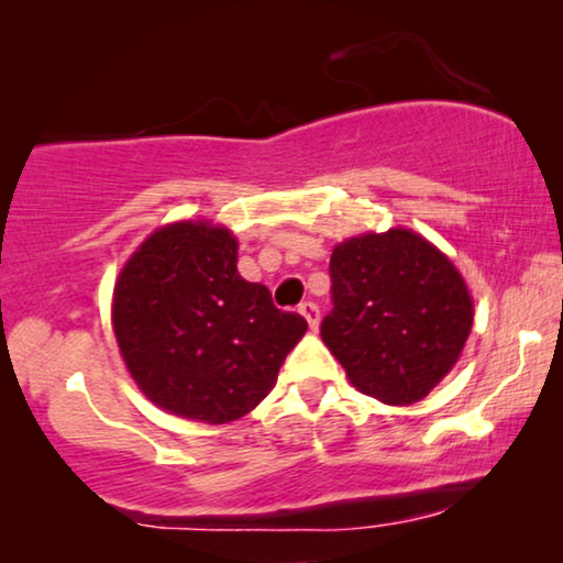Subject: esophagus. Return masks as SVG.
<instances>
[{
    "label": "esophagus",
    "mask_w": 563,
    "mask_h": 563,
    "mask_svg": "<svg viewBox=\"0 0 563 563\" xmlns=\"http://www.w3.org/2000/svg\"><path fill=\"white\" fill-rule=\"evenodd\" d=\"M299 312L305 314L307 325H310L312 330L318 328V322H320V310H318V305H314V302H302V305H299Z\"/></svg>",
    "instance_id": "1"
}]
</instances>
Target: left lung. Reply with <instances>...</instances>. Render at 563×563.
<instances>
[{"label": "left lung", "instance_id": "8db88e82", "mask_svg": "<svg viewBox=\"0 0 563 563\" xmlns=\"http://www.w3.org/2000/svg\"><path fill=\"white\" fill-rule=\"evenodd\" d=\"M333 310L322 343L358 391L412 405L456 364L474 322L464 276L433 243L405 228L364 233L330 256Z\"/></svg>", "mask_w": 563, "mask_h": 563}]
</instances>
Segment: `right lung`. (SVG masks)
Listing matches in <instances>:
<instances>
[{
	"mask_svg": "<svg viewBox=\"0 0 563 563\" xmlns=\"http://www.w3.org/2000/svg\"><path fill=\"white\" fill-rule=\"evenodd\" d=\"M112 328L143 395L181 418H243L268 391L307 320L238 274V241L210 222L145 238L118 276Z\"/></svg>",
	"mask_w": 563,
	"mask_h": 563,
	"instance_id": "right-lung-1",
	"label": "right lung"
}]
</instances>
